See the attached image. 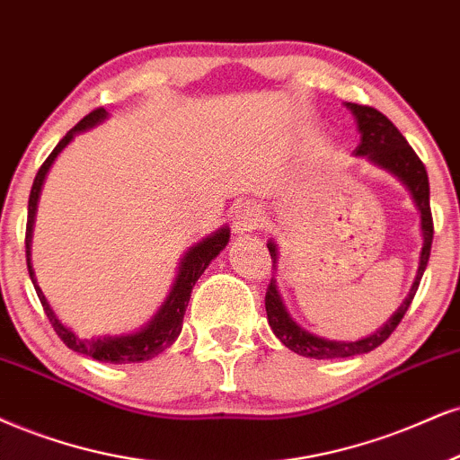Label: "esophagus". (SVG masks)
Masks as SVG:
<instances>
[{
	"instance_id": "esophagus-1",
	"label": "esophagus",
	"mask_w": 460,
	"mask_h": 460,
	"mask_svg": "<svg viewBox=\"0 0 460 460\" xmlns=\"http://www.w3.org/2000/svg\"><path fill=\"white\" fill-rule=\"evenodd\" d=\"M232 224H234L236 234H245V232L256 230L260 224V211L252 202H241L232 211Z\"/></svg>"
}]
</instances>
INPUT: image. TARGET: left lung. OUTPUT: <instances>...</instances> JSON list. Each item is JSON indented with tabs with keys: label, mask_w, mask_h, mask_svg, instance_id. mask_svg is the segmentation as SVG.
<instances>
[{
	"label": "left lung",
	"mask_w": 460,
	"mask_h": 460,
	"mask_svg": "<svg viewBox=\"0 0 460 460\" xmlns=\"http://www.w3.org/2000/svg\"><path fill=\"white\" fill-rule=\"evenodd\" d=\"M348 109L351 115L356 117V126L360 132V145L356 146V155L368 157V162H373L376 166L388 170L390 174H394L396 179L403 183L416 202L418 211H420V224H422V253H420V266H418L416 281H413L410 294L403 300L399 309L394 311V315L379 328L377 332L368 334V337L360 339V341H331V339L317 337V334L300 328L296 322L292 320L286 307H283V300L277 290V281L270 279L269 288H266V315H269V324L273 328L275 337L290 348L296 354L305 356V358H315V360H326V358H349V356L367 354V351L376 349L377 345H382L390 334L394 332V328L401 324L403 315L410 309L413 296H416L418 286L424 275V269L429 264L430 256V243H433V215H430V202H429V174L420 157L416 155V151L411 149L410 143L405 140V136L394 128V123L390 121L386 115L371 109V106L362 104H351L348 102ZM270 258H273V269L277 264V245L273 241L269 243Z\"/></svg>",
	"instance_id": "obj_1"
}]
</instances>
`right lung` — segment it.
<instances>
[{"mask_svg":"<svg viewBox=\"0 0 460 460\" xmlns=\"http://www.w3.org/2000/svg\"><path fill=\"white\" fill-rule=\"evenodd\" d=\"M109 117V112L104 109H95L89 112L87 117H83L81 121L74 126L70 132H67L64 138L59 140V145L55 146L53 153L44 160L42 166H40L36 179H33L31 185V194H30V207H27V230H25V253H27V270H30L31 283L36 288V294L42 303L44 314H47L49 322L53 324L57 337L64 341L67 348L78 351V354L89 356V358L100 360V362H112V365H129V362H143V360H151L155 358L157 354H162L164 349L170 348L177 337L181 334V328H183V315L187 309V303H190L191 290H194L198 277L204 273L208 264H211L213 258H217V253L228 245L230 241V228H221L217 232H213L211 236L202 239L198 245H194L190 252L183 256V262L179 266V275L177 281H174L172 290H170L166 303L162 305V309L157 311L155 317L146 324L143 331L134 332V334H104V337H92V339H81L78 334H74L70 328H66L57 320V315L50 309V305L47 303V296H44L40 286L36 283V275H33L31 269V230H33V217H36V208H38V198H40V190H42L44 177H47L49 168L53 166L55 157L64 151V146L70 143V140L76 136L78 132H84V129L98 126V123L104 121Z\"/></svg>","mask_w":460,"mask_h":460,"instance_id":"obj_1","label":"right lung"}]
</instances>
